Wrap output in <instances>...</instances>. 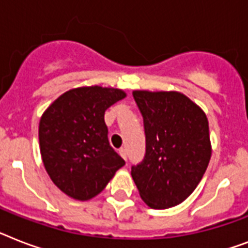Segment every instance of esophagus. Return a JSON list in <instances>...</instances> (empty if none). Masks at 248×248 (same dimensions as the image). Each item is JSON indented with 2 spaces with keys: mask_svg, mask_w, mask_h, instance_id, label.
<instances>
[{
  "mask_svg": "<svg viewBox=\"0 0 248 248\" xmlns=\"http://www.w3.org/2000/svg\"><path fill=\"white\" fill-rule=\"evenodd\" d=\"M120 155L122 156V158L124 159V160H126V159H127V152H126V149H124V148H121L120 149Z\"/></svg>",
  "mask_w": 248,
  "mask_h": 248,
  "instance_id": "esophagus-1",
  "label": "esophagus"
}]
</instances>
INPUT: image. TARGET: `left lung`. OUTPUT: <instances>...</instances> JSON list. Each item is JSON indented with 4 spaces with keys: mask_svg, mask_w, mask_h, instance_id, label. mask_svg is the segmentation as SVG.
I'll return each instance as SVG.
<instances>
[{
    "mask_svg": "<svg viewBox=\"0 0 248 248\" xmlns=\"http://www.w3.org/2000/svg\"><path fill=\"white\" fill-rule=\"evenodd\" d=\"M144 118L146 153L131 176L145 204L168 209L200 183L211 156L206 114L180 92L134 90Z\"/></svg>",
    "mask_w": 248,
    "mask_h": 248,
    "instance_id": "obj_1",
    "label": "left lung"
}]
</instances>
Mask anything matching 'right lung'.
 I'll return each mask as SVG.
<instances>
[{
  "label": "right lung",
  "instance_id": "1",
  "mask_svg": "<svg viewBox=\"0 0 248 248\" xmlns=\"http://www.w3.org/2000/svg\"><path fill=\"white\" fill-rule=\"evenodd\" d=\"M126 93L114 88L81 86L54 100L39 122L40 155L52 182L75 200L104 190L124 160L108 141L104 113Z\"/></svg>",
  "mask_w": 248,
  "mask_h": 248
}]
</instances>
